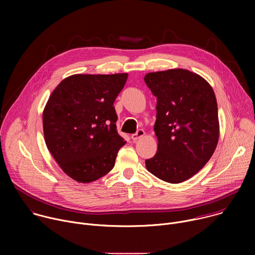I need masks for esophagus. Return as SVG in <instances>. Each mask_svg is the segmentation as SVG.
<instances>
[{
  "label": "esophagus",
  "mask_w": 255,
  "mask_h": 255,
  "mask_svg": "<svg viewBox=\"0 0 255 255\" xmlns=\"http://www.w3.org/2000/svg\"><path fill=\"white\" fill-rule=\"evenodd\" d=\"M145 135V132L143 131V130H138L135 134H133L132 136H131V138H132V140L133 141H136V140H138V139H140L141 137H143Z\"/></svg>",
  "instance_id": "34e87169"
}]
</instances>
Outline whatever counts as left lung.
<instances>
[{
  "label": "left lung",
  "mask_w": 255,
  "mask_h": 255,
  "mask_svg": "<svg viewBox=\"0 0 255 255\" xmlns=\"http://www.w3.org/2000/svg\"><path fill=\"white\" fill-rule=\"evenodd\" d=\"M144 81L157 98V152L145 160L147 170L169 184L200 171L213 155L220 135L218 107L211 85L183 68L149 72Z\"/></svg>",
  "instance_id": "obj_1"
}]
</instances>
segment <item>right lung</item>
Returning <instances> with one entry per match:
<instances>
[{"label":"right lung","mask_w":255,"mask_h":255,"mask_svg":"<svg viewBox=\"0 0 255 255\" xmlns=\"http://www.w3.org/2000/svg\"><path fill=\"white\" fill-rule=\"evenodd\" d=\"M128 74L72 75L51 93L43 110L46 146L59 167L88 184L110 172L126 141L116 129L114 102Z\"/></svg>","instance_id":"1"}]
</instances>
